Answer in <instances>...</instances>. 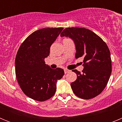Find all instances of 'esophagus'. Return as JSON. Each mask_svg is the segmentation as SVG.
<instances>
[{"instance_id":"esophagus-1","label":"esophagus","mask_w":122,"mask_h":122,"mask_svg":"<svg viewBox=\"0 0 122 122\" xmlns=\"http://www.w3.org/2000/svg\"><path fill=\"white\" fill-rule=\"evenodd\" d=\"M69 71H70V70H67V69H65L64 70V72L65 74H66L67 73H68Z\"/></svg>"}]
</instances>
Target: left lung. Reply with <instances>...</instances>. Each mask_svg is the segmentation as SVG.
<instances>
[{"label": "left lung", "mask_w": 122, "mask_h": 122, "mask_svg": "<svg viewBox=\"0 0 122 122\" xmlns=\"http://www.w3.org/2000/svg\"><path fill=\"white\" fill-rule=\"evenodd\" d=\"M60 36L73 40L75 57L84 58L82 73L73 70L77 74L76 80L71 83L73 92L81 98L95 97L104 90L111 74V53L107 45L94 32L85 28H66Z\"/></svg>", "instance_id": "1"}]
</instances>
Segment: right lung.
Masks as SVG:
<instances>
[{
	"label": "right lung",
	"instance_id": "add662e5",
	"mask_svg": "<svg viewBox=\"0 0 122 122\" xmlns=\"http://www.w3.org/2000/svg\"><path fill=\"white\" fill-rule=\"evenodd\" d=\"M63 27L45 28L33 32L19 47L15 59L18 84L25 95L39 101L53 97L56 84L64 75L63 69H52L45 59Z\"/></svg>",
	"mask_w": 122,
	"mask_h": 122
}]
</instances>
